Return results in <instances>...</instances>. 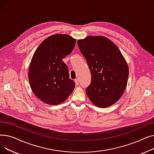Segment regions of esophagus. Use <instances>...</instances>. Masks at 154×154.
Returning a JSON list of instances; mask_svg holds the SVG:
<instances>
[{
    "mask_svg": "<svg viewBox=\"0 0 154 154\" xmlns=\"http://www.w3.org/2000/svg\"><path fill=\"white\" fill-rule=\"evenodd\" d=\"M74 81H75V83L76 85H79V79H75Z\"/></svg>",
    "mask_w": 154,
    "mask_h": 154,
    "instance_id": "obj_1",
    "label": "esophagus"
}]
</instances>
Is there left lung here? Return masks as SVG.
Listing matches in <instances>:
<instances>
[{
    "mask_svg": "<svg viewBox=\"0 0 154 154\" xmlns=\"http://www.w3.org/2000/svg\"><path fill=\"white\" fill-rule=\"evenodd\" d=\"M77 44L91 72L87 96L99 107L112 106L122 97L127 84L128 67L124 56L106 37L88 36Z\"/></svg>",
    "mask_w": 154,
    "mask_h": 154,
    "instance_id": "8db88e82",
    "label": "left lung"
}]
</instances>
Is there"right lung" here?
Wrapping results in <instances>:
<instances>
[{"label": "right lung", "mask_w": 154, "mask_h": 154, "mask_svg": "<svg viewBox=\"0 0 154 154\" xmlns=\"http://www.w3.org/2000/svg\"><path fill=\"white\" fill-rule=\"evenodd\" d=\"M75 45V39L69 35L55 34L45 38L32 57L29 81L37 98L48 105L64 102L75 88L69 69L62 59Z\"/></svg>", "instance_id": "add662e5"}]
</instances>
